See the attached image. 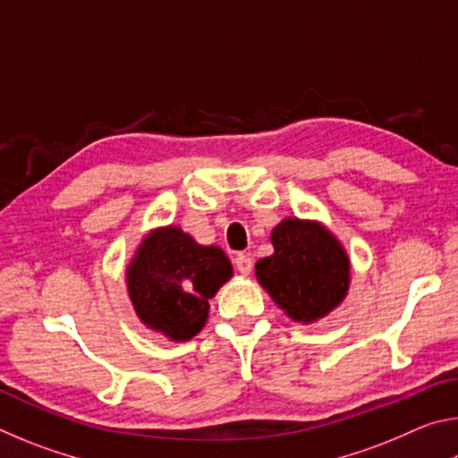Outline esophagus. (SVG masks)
I'll use <instances>...</instances> for the list:
<instances>
[{
    "mask_svg": "<svg viewBox=\"0 0 458 458\" xmlns=\"http://www.w3.org/2000/svg\"><path fill=\"white\" fill-rule=\"evenodd\" d=\"M234 265H236L240 275H248L252 270V259L248 257V254H238V257L234 259Z\"/></svg>",
    "mask_w": 458,
    "mask_h": 458,
    "instance_id": "1",
    "label": "esophagus"
}]
</instances>
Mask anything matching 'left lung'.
Listing matches in <instances>:
<instances>
[{"label": "left lung", "instance_id": "1", "mask_svg": "<svg viewBox=\"0 0 458 458\" xmlns=\"http://www.w3.org/2000/svg\"><path fill=\"white\" fill-rule=\"evenodd\" d=\"M275 252L254 267L270 299L297 323L311 325L344 303L352 283L345 246L317 220L284 218L270 232Z\"/></svg>", "mask_w": 458, "mask_h": 458}]
</instances>
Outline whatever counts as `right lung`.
Here are the masks:
<instances>
[{
	"label": "right lung",
	"instance_id": "add662e5",
	"mask_svg": "<svg viewBox=\"0 0 458 458\" xmlns=\"http://www.w3.org/2000/svg\"><path fill=\"white\" fill-rule=\"evenodd\" d=\"M232 273L220 246L198 244L169 224L143 236L125 268V283L139 321L177 344L204 329L210 299Z\"/></svg>",
	"mask_w": 458,
	"mask_h": 458
}]
</instances>
